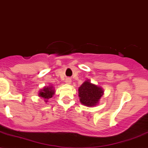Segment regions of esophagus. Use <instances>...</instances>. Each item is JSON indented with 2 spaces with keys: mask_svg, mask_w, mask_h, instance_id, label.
<instances>
[{
  "mask_svg": "<svg viewBox=\"0 0 148 148\" xmlns=\"http://www.w3.org/2000/svg\"><path fill=\"white\" fill-rule=\"evenodd\" d=\"M65 82H66V84H71V79H70V78H67V79H66Z\"/></svg>",
  "mask_w": 148,
  "mask_h": 148,
  "instance_id": "obj_1",
  "label": "esophagus"
}]
</instances>
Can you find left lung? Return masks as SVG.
<instances>
[{
  "instance_id": "1",
  "label": "left lung",
  "mask_w": 148,
  "mask_h": 148,
  "mask_svg": "<svg viewBox=\"0 0 148 148\" xmlns=\"http://www.w3.org/2000/svg\"><path fill=\"white\" fill-rule=\"evenodd\" d=\"M78 91L81 103L89 107L98 105L104 93L101 87L92 84L89 80L85 81L78 88Z\"/></svg>"
}]
</instances>
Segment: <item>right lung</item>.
<instances>
[{
	"instance_id": "obj_1",
	"label": "right lung",
	"mask_w": 148,
	"mask_h": 148,
	"mask_svg": "<svg viewBox=\"0 0 148 148\" xmlns=\"http://www.w3.org/2000/svg\"><path fill=\"white\" fill-rule=\"evenodd\" d=\"M54 94H55V89L53 86H45L43 89L39 91V96L43 98L45 100V102H47L48 99L51 98Z\"/></svg>"
}]
</instances>
